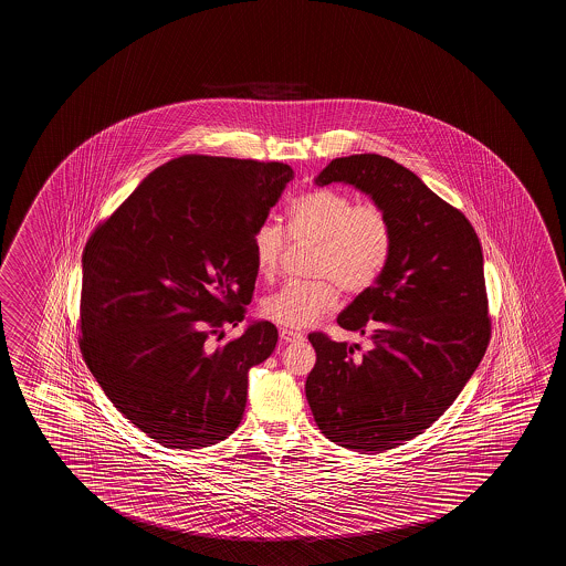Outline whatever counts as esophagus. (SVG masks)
<instances>
[{
    "label": "esophagus",
    "mask_w": 566,
    "mask_h": 566,
    "mask_svg": "<svg viewBox=\"0 0 566 566\" xmlns=\"http://www.w3.org/2000/svg\"><path fill=\"white\" fill-rule=\"evenodd\" d=\"M280 339L286 343L300 342L302 334L294 332V329H280Z\"/></svg>",
    "instance_id": "esophagus-1"
}]
</instances>
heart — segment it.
<instances>
[{
    "mask_svg": "<svg viewBox=\"0 0 566 566\" xmlns=\"http://www.w3.org/2000/svg\"><path fill=\"white\" fill-rule=\"evenodd\" d=\"M289 232L286 235L285 232ZM286 231L264 221L252 234V259L260 279L279 274L287 239L314 242L307 282H287L264 297L262 314L286 327H307L329 314L345 294H363L377 284L392 254L390 217L375 201L355 203L352 195L314 189L287 209Z\"/></svg>",
    "mask_w": 566,
    "mask_h": 566,
    "instance_id": "1",
    "label": "heart"
}]
</instances>
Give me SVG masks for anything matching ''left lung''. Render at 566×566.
Wrapping results in <instances>:
<instances>
[{
  "instance_id": "8db88e82",
  "label": "left lung",
  "mask_w": 566,
  "mask_h": 566,
  "mask_svg": "<svg viewBox=\"0 0 566 566\" xmlns=\"http://www.w3.org/2000/svg\"><path fill=\"white\" fill-rule=\"evenodd\" d=\"M371 195L395 241L375 286L337 315L371 347L307 335L315 365L306 397L332 442L379 454L444 415L482 361L491 337L482 244L462 211L379 154L337 158L315 177Z\"/></svg>"
}]
</instances>
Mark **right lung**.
Here are the masks:
<instances>
[{
	"instance_id": "1",
	"label": "right lung",
	"mask_w": 566,
	"mask_h": 566,
	"mask_svg": "<svg viewBox=\"0 0 566 566\" xmlns=\"http://www.w3.org/2000/svg\"><path fill=\"white\" fill-rule=\"evenodd\" d=\"M290 179L294 169L280 161L181 156L86 241L84 361L158 444L197 450L241 424L249 369L269 359L279 329L254 322L217 349L207 339L244 319L259 274L252 234Z\"/></svg>"
}]
</instances>
